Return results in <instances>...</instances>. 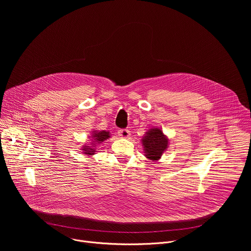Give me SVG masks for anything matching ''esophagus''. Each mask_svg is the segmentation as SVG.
<instances>
[{
    "label": "esophagus",
    "instance_id": "34e87169",
    "mask_svg": "<svg viewBox=\"0 0 251 251\" xmlns=\"http://www.w3.org/2000/svg\"><path fill=\"white\" fill-rule=\"evenodd\" d=\"M118 134H119V136H120L121 138H124V139H128V138H130V136H131L130 131L127 130V129H121V130H119Z\"/></svg>",
    "mask_w": 251,
    "mask_h": 251
}]
</instances>
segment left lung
Masks as SVG:
<instances>
[{
	"label": "left lung",
	"instance_id": "obj_1",
	"mask_svg": "<svg viewBox=\"0 0 251 251\" xmlns=\"http://www.w3.org/2000/svg\"><path fill=\"white\" fill-rule=\"evenodd\" d=\"M169 138L159 126L147 130L141 140L144 156L153 162H158L161 159L169 147Z\"/></svg>",
	"mask_w": 251,
	"mask_h": 251
}]
</instances>
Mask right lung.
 <instances>
[{
    "label": "right lung",
    "instance_id": "1",
    "mask_svg": "<svg viewBox=\"0 0 251 251\" xmlns=\"http://www.w3.org/2000/svg\"><path fill=\"white\" fill-rule=\"evenodd\" d=\"M111 137L110 132L106 131V130H91L90 131V136H88V138H90L89 140H87V143H85L84 145H82L81 147V151L84 154V156H87L88 158L95 155L96 154V148H98L100 146V144L105 141L108 140Z\"/></svg>",
    "mask_w": 251,
    "mask_h": 251
}]
</instances>
